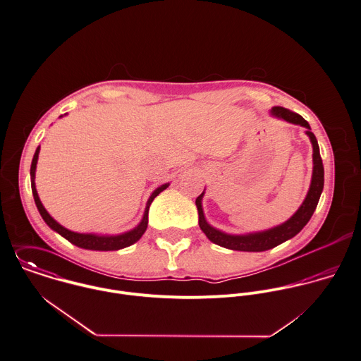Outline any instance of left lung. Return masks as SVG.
I'll return each instance as SVG.
<instances>
[{
	"label": "left lung",
	"mask_w": 361,
	"mask_h": 361,
	"mask_svg": "<svg viewBox=\"0 0 361 361\" xmlns=\"http://www.w3.org/2000/svg\"><path fill=\"white\" fill-rule=\"evenodd\" d=\"M272 114L286 120L288 123L298 124V126H302L307 128L305 133L310 137L311 144H312V160H314V170H312V180H311V185H310V191H308L307 198L304 200L302 205L300 207V209L290 217L288 221H285L283 224L274 227L271 230H267L262 233L247 234V235L224 234L216 228H214L212 226H209L204 217V212H202V205H201V201L204 197V192H202L195 201L197 208H198V215H200V227L212 243H215L220 247L234 250V251H252V252L271 250V248L285 243L288 238L294 237L297 233H300L301 228L308 223V220L311 219L317 205H318L321 192L324 190V164H322V159L319 154V146H318L315 135L310 131L311 128H310L308 123L297 113H293L285 107L276 106L272 109Z\"/></svg>",
	"instance_id": "obj_1"
}]
</instances>
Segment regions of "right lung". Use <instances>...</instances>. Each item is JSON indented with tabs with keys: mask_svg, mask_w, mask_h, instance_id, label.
<instances>
[{
	"mask_svg": "<svg viewBox=\"0 0 361 361\" xmlns=\"http://www.w3.org/2000/svg\"><path fill=\"white\" fill-rule=\"evenodd\" d=\"M39 150L40 146L36 149L33 160H32V166H30V177H32V192H33V198H35V204L40 212V215L43 217V220L59 234H61L64 238H67L70 243L75 244L76 247L85 248V250H96V251H116V250H121L126 248L134 243H137L147 227V212H149V207L152 204V201L163 191L169 187V184H164L161 187H159L149 198L147 204H146V209H145L144 219L142 221L131 231L120 234V235H94V234H80V233H73L71 230L63 227L61 224H59L53 217L47 214V211L44 209V207L42 205L36 187H35V171H36V163H37V157H39Z\"/></svg>",
	"mask_w": 361,
	"mask_h": 361,
	"instance_id": "1",
	"label": "right lung"
}]
</instances>
